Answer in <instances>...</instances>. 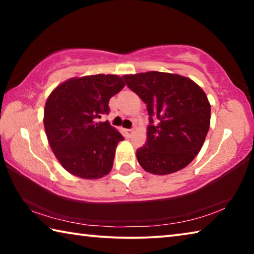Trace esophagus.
I'll list each match as a JSON object with an SVG mask.
<instances>
[{
	"mask_svg": "<svg viewBox=\"0 0 254 254\" xmlns=\"http://www.w3.org/2000/svg\"><path fill=\"white\" fill-rule=\"evenodd\" d=\"M133 132H134V131H133V128H127V130H126V133H127V136H131L133 134Z\"/></svg>",
	"mask_w": 254,
	"mask_h": 254,
	"instance_id": "1",
	"label": "esophagus"
}]
</instances>
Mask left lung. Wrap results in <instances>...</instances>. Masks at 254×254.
Instances as JSON below:
<instances>
[{"label":"left lung","instance_id":"left-lung-1","mask_svg":"<svg viewBox=\"0 0 254 254\" xmlns=\"http://www.w3.org/2000/svg\"><path fill=\"white\" fill-rule=\"evenodd\" d=\"M131 91L147 104L148 140L136 150L142 168L168 175L188 166L207 135L210 105L198 85L187 77L160 71L124 75Z\"/></svg>","mask_w":254,"mask_h":254}]
</instances>
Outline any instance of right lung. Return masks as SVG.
Listing matches in <instances>:
<instances>
[{"label": "right lung", "mask_w": 254, "mask_h": 254, "mask_svg": "<svg viewBox=\"0 0 254 254\" xmlns=\"http://www.w3.org/2000/svg\"><path fill=\"white\" fill-rule=\"evenodd\" d=\"M126 86L117 75L70 78L50 94L44 124L49 144L68 173L84 179L104 177L113 167L115 149L123 135L109 121V102Z\"/></svg>", "instance_id": "1"}]
</instances>
